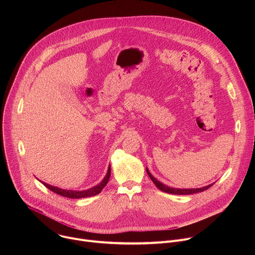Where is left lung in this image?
I'll return each mask as SVG.
<instances>
[{
  "mask_svg": "<svg viewBox=\"0 0 255 255\" xmlns=\"http://www.w3.org/2000/svg\"><path fill=\"white\" fill-rule=\"evenodd\" d=\"M146 171L149 175V177L151 178V180L153 181V184L156 186V188H158L160 191L162 192H165V193H168V194H173V195H192V194H197V193H201V192H204L206 190H208L209 188H211L213 186L212 185H209L207 187H204V188H200V189H173V188H169V187H166L164 186L163 184H161L159 180H157L156 178H154L152 176V174L148 171V169L146 168Z\"/></svg>",
  "mask_w": 255,
  "mask_h": 255,
  "instance_id": "left-lung-1",
  "label": "left lung"
}]
</instances>
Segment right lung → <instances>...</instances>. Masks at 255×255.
<instances>
[{"instance_id":"add662e5","label":"right lung","mask_w":255,"mask_h":255,"mask_svg":"<svg viewBox=\"0 0 255 255\" xmlns=\"http://www.w3.org/2000/svg\"><path fill=\"white\" fill-rule=\"evenodd\" d=\"M110 174H111V166H109L108 168V172L106 174V176L104 177V179L101 181V183L99 185H97L96 187H93L91 188L90 190H87V191H81V192H77V191H68V190H62V189H59V188H56V187H53V186H50L48 184H45L43 183V181H41V183L47 188L49 189L50 191H52L53 193H56L57 195H60L62 197H65V198H71V199H80V198H87V197H92V196H96L98 194H100L102 192V190L106 187V185L108 184L109 181V178H110Z\"/></svg>"}]
</instances>
